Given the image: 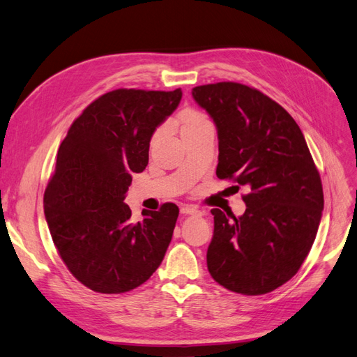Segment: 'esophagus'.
Wrapping results in <instances>:
<instances>
[{
    "label": "esophagus",
    "mask_w": 357,
    "mask_h": 357,
    "mask_svg": "<svg viewBox=\"0 0 357 357\" xmlns=\"http://www.w3.org/2000/svg\"><path fill=\"white\" fill-rule=\"evenodd\" d=\"M180 212H181L183 215H200V213H202L196 206H183V207L180 208Z\"/></svg>",
    "instance_id": "34e87169"
}]
</instances>
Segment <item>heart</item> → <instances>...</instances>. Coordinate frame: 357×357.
I'll list each match as a JSON object with an SVG mask.
<instances>
[{
  "instance_id": "obj_1",
  "label": "heart",
  "mask_w": 357,
  "mask_h": 357,
  "mask_svg": "<svg viewBox=\"0 0 357 357\" xmlns=\"http://www.w3.org/2000/svg\"><path fill=\"white\" fill-rule=\"evenodd\" d=\"M177 123L180 127V132L181 135L188 132V131H193V130H197L200 127H203V125H207L211 123V121L207 119V116L196 109H185L183 111L178 118H177ZM160 137V131H157L153 137V141H155L157 138Z\"/></svg>"
}]
</instances>
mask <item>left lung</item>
<instances>
[{
    "mask_svg": "<svg viewBox=\"0 0 357 357\" xmlns=\"http://www.w3.org/2000/svg\"><path fill=\"white\" fill-rule=\"evenodd\" d=\"M192 93L218 127L216 176L249 188L242 216L212 208L207 269L229 291L266 294L297 274L316 239L324 207L319 170L294 118L261 91L219 82Z\"/></svg>",
    "mask_w": 357,
    "mask_h": 357,
    "instance_id": "obj_1",
    "label": "left lung"
}]
</instances>
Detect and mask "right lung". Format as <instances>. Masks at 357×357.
Returning <instances> with one entry per match:
<instances>
[{"mask_svg":"<svg viewBox=\"0 0 357 357\" xmlns=\"http://www.w3.org/2000/svg\"><path fill=\"white\" fill-rule=\"evenodd\" d=\"M181 89H115L73 121L45 190V215L57 254L70 274L100 294H121L149 280L160 266L178 218L174 203L142 211L131 222L123 203L149 164L150 141L173 114Z\"/></svg>","mask_w":357,"mask_h":357,"instance_id":"right-lung-1","label":"right lung"}]
</instances>
